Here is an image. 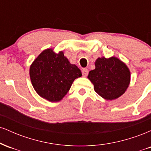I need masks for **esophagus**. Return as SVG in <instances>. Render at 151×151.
<instances>
[{
	"label": "esophagus",
	"mask_w": 151,
	"mask_h": 151,
	"mask_svg": "<svg viewBox=\"0 0 151 151\" xmlns=\"http://www.w3.org/2000/svg\"><path fill=\"white\" fill-rule=\"evenodd\" d=\"M81 72H82L83 76L86 77V76L88 75V73H89V71H88L87 69L84 68V69H82V70H81Z\"/></svg>",
	"instance_id": "1"
}]
</instances>
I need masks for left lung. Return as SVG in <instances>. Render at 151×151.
Wrapping results in <instances>:
<instances>
[{
  "instance_id": "left-lung-1",
  "label": "left lung",
  "mask_w": 151,
  "mask_h": 151,
  "mask_svg": "<svg viewBox=\"0 0 151 151\" xmlns=\"http://www.w3.org/2000/svg\"><path fill=\"white\" fill-rule=\"evenodd\" d=\"M95 67L89 72L88 78L99 96L106 100H113L125 92L131 78L125 64L114 57L101 58L96 60Z\"/></svg>"
}]
</instances>
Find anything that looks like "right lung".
I'll list each match as a JSON object with an SVG mask.
<instances>
[{
    "label": "right lung",
    "instance_id": "obj_1",
    "mask_svg": "<svg viewBox=\"0 0 151 151\" xmlns=\"http://www.w3.org/2000/svg\"><path fill=\"white\" fill-rule=\"evenodd\" d=\"M32 86L41 97L50 101H60L67 94L76 78L81 77L80 70L71 65L64 53L52 49L44 50L30 68Z\"/></svg>",
    "mask_w": 151,
    "mask_h": 151
}]
</instances>
